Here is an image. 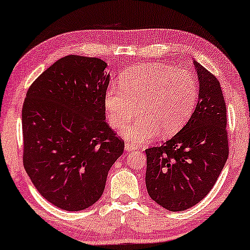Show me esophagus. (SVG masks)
Here are the masks:
<instances>
[{
  "label": "esophagus",
  "instance_id": "1",
  "mask_svg": "<svg viewBox=\"0 0 250 250\" xmlns=\"http://www.w3.org/2000/svg\"><path fill=\"white\" fill-rule=\"evenodd\" d=\"M135 149H137V146L132 145V144L126 143L125 145V152H132V150H135Z\"/></svg>",
  "mask_w": 250,
  "mask_h": 250
}]
</instances>
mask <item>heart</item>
<instances>
[{
  "instance_id": "b5f03b06",
  "label": "heart",
  "mask_w": 250,
  "mask_h": 250,
  "mask_svg": "<svg viewBox=\"0 0 250 250\" xmlns=\"http://www.w3.org/2000/svg\"><path fill=\"white\" fill-rule=\"evenodd\" d=\"M120 86L111 85L104 95L107 119L114 129L124 128L137 114L135 124L122 131L125 139L143 144L177 133L194 111L198 83L191 72L159 63H143L121 76Z\"/></svg>"
}]
</instances>
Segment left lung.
Returning <instances> with one entry per match:
<instances>
[{"instance_id": "obj_1", "label": "left lung", "mask_w": 250, "mask_h": 250, "mask_svg": "<svg viewBox=\"0 0 250 250\" xmlns=\"http://www.w3.org/2000/svg\"><path fill=\"white\" fill-rule=\"evenodd\" d=\"M198 103L187 125L160 147L146 149V188L171 212L190 208L205 197L229 156L227 106L219 80L194 61Z\"/></svg>"}]
</instances>
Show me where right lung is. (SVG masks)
Returning <instances> with one entry per match:
<instances>
[{
    "label": "right lung",
    "mask_w": 250,
    "mask_h": 250,
    "mask_svg": "<svg viewBox=\"0 0 250 250\" xmlns=\"http://www.w3.org/2000/svg\"><path fill=\"white\" fill-rule=\"evenodd\" d=\"M107 63L68 55L47 68L22 106L23 167L38 192L59 208H88L103 195L125 143L105 122Z\"/></svg>",
    "instance_id": "obj_1"
}]
</instances>
